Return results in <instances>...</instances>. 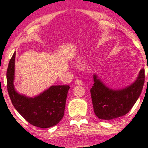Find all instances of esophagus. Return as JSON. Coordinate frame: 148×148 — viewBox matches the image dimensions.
Returning a JSON list of instances; mask_svg holds the SVG:
<instances>
[{"mask_svg":"<svg viewBox=\"0 0 148 148\" xmlns=\"http://www.w3.org/2000/svg\"><path fill=\"white\" fill-rule=\"evenodd\" d=\"M75 84L76 85H83V82H82L81 80L76 79L75 81Z\"/></svg>","mask_w":148,"mask_h":148,"instance_id":"34e87169","label":"esophagus"}]
</instances>
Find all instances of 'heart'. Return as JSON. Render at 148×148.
<instances>
[{
  "instance_id": "obj_1",
  "label": "heart",
  "mask_w": 148,
  "mask_h": 148,
  "mask_svg": "<svg viewBox=\"0 0 148 148\" xmlns=\"http://www.w3.org/2000/svg\"><path fill=\"white\" fill-rule=\"evenodd\" d=\"M79 59H80V58H76V60H79Z\"/></svg>"
}]
</instances>
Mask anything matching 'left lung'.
Listing matches in <instances>:
<instances>
[{
  "mask_svg": "<svg viewBox=\"0 0 148 148\" xmlns=\"http://www.w3.org/2000/svg\"><path fill=\"white\" fill-rule=\"evenodd\" d=\"M144 72L142 69L132 83L120 89L108 87L95 73L90 92L94 112L98 118L112 120L128 113L142 92L145 81Z\"/></svg>",
  "mask_w": 148,
  "mask_h": 148,
  "instance_id": "obj_1",
  "label": "left lung"
}]
</instances>
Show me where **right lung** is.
<instances>
[{"instance_id":"1","label":"right lung","mask_w":148,"mask_h":148,"mask_svg":"<svg viewBox=\"0 0 148 148\" xmlns=\"http://www.w3.org/2000/svg\"><path fill=\"white\" fill-rule=\"evenodd\" d=\"M15 58L14 52L7 71L8 90L14 107L32 125L40 128L56 125L64 116L69 85H51L33 97L18 93L14 85Z\"/></svg>"}]
</instances>
